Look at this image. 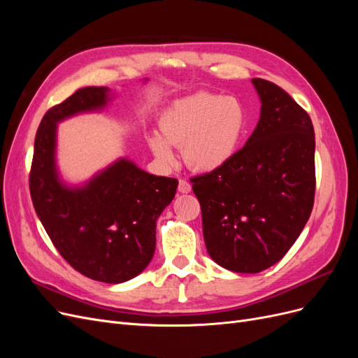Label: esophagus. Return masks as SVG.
Here are the masks:
<instances>
[{"label": "esophagus", "instance_id": "1", "mask_svg": "<svg viewBox=\"0 0 358 358\" xmlns=\"http://www.w3.org/2000/svg\"><path fill=\"white\" fill-rule=\"evenodd\" d=\"M178 189H179V192H182V194H188V192H191V183H189L187 179H180V180H179Z\"/></svg>", "mask_w": 358, "mask_h": 358}]
</instances>
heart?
Here are the masks:
<instances>
[{"mask_svg":"<svg viewBox=\"0 0 358 358\" xmlns=\"http://www.w3.org/2000/svg\"><path fill=\"white\" fill-rule=\"evenodd\" d=\"M161 136L148 145L164 164L175 161L171 146L182 148L187 164L197 171H215L234 158L246 131L245 106L236 96L197 92L173 101L159 116Z\"/></svg>","mask_w":358,"mask_h":358,"instance_id":"b5f03b06","label":"heart"}]
</instances>
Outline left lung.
I'll return each mask as SVG.
<instances>
[{"instance_id":"8db88e82","label":"left lung","mask_w":358,"mask_h":358,"mask_svg":"<svg viewBox=\"0 0 358 358\" xmlns=\"http://www.w3.org/2000/svg\"><path fill=\"white\" fill-rule=\"evenodd\" d=\"M262 100L246 145L224 167L191 178L215 263L236 273L276 264L309 220L315 134L309 115L278 85L252 79Z\"/></svg>"}]
</instances>
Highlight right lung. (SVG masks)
<instances>
[{
    "instance_id": "1",
    "label": "right lung",
    "mask_w": 358,
    "mask_h": 358,
    "mask_svg": "<svg viewBox=\"0 0 358 358\" xmlns=\"http://www.w3.org/2000/svg\"><path fill=\"white\" fill-rule=\"evenodd\" d=\"M106 86H86L53 106L38 125L29 192L38 220L61 257L86 278L121 284L142 273L155 252L157 220L175 199L178 179L155 176L125 158L70 188L59 180L57 124L82 112L101 110Z\"/></svg>"
}]
</instances>
